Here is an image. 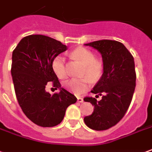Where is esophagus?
Instances as JSON below:
<instances>
[{
    "label": "esophagus",
    "instance_id": "34e87169",
    "mask_svg": "<svg viewBox=\"0 0 152 152\" xmlns=\"http://www.w3.org/2000/svg\"><path fill=\"white\" fill-rule=\"evenodd\" d=\"M77 101H78V102H79V103H83V99L82 98V97H78Z\"/></svg>",
    "mask_w": 152,
    "mask_h": 152
}]
</instances>
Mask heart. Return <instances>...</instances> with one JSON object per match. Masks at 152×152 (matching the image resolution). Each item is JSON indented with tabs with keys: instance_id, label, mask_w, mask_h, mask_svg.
Returning <instances> with one entry per match:
<instances>
[{
	"instance_id": "b5f03b06",
	"label": "heart",
	"mask_w": 152,
	"mask_h": 152,
	"mask_svg": "<svg viewBox=\"0 0 152 152\" xmlns=\"http://www.w3.org/2000/svg\"><path fill=\"white\" fill-rule=\"evenodd\" d=\"M72 57L78 60L84 65L83 69V78H73L64 83V87L77 95H81L91 87V81H99L103 74V64L96 60L95 55L91 50L79 47L72 51ZM52 69L58 78L64 80L67 78L68 74L64 56L59 55L52 61Z\"/></svg>"
}]
</instances>
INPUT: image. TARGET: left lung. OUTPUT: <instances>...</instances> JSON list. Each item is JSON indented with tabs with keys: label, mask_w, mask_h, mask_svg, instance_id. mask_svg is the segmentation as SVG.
Wrapping results in <instances>:
<instances>
[{
	"label": "left lung",
	"mask_w": 152,
	"mask_h": 152,
	"mask_svg": "<svg viewBox=\"0 0 152 152\" xmlns=\"http://www.w3.org/2000/svg\"><path fill=\"white\" fill-rule=\"evenodd\" d=\"M85 45L102 54L104 72L91 91L102 96V100L91 96L83 99L94 105L93 113L85 117L84 122L91 129H109L122 119L132 102L136 87L134 60L124 45L117 41L100 40Z\"/></svg>",
	"instance_id": "1"
}]
</instances>
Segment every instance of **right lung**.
Masks as SVG:
<instances>
[{
	"mask_svg": "<svg viewBox=\"0 0 152 152\" xmlns=\"http://www.w3.org/2000/svg\"><path fill=\"white\" fill-rule=\"evenodd\" d=\"M66 49L54 38L29 35L13 50L11 75L16 98L24 115L37 125H58L68 106L77 102L75 96L61 88L51 66L54 58ZM47 82L60 91L50 95L45 89Z\"/></svg>",
	"mask_w": 152,
	"mask_h": 152,
	"instance_id": "obj_1",
	"label": "right lung"
}]
</instances>
